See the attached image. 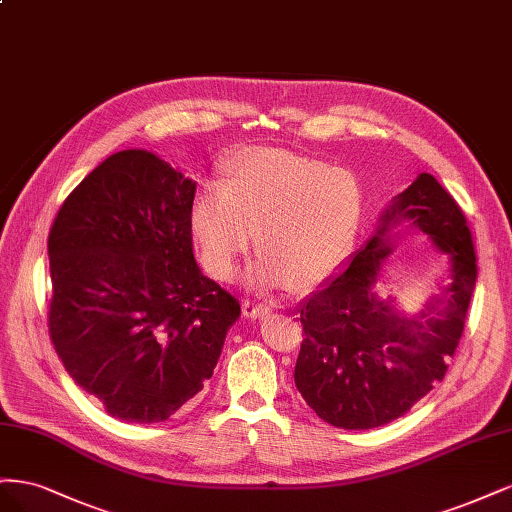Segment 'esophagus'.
<instances>
[{
    "label": "esophagus",
    "instance_id": "34e87169",
    "mask_svg": "<svg viewBox=\"0 0 512 512\" xmlns=\"http://www.w3.org/2000/svg\"><path fill=\"white\" fill-rule=\"evenodd\" d=\"M242 312H244V317L259 319V317H263V315H268L270 308H268V304L257 302V300H244V302H242Z\"/></svg>",
    "mask_w": 512,
    "mask_h": 512
}]
</instances>
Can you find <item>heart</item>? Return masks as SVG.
I'll return each instance as SVG.
<instances>
[{"instance_id":"b5f03b06","label":"heart","mask_w":512,"mask_h":512,"mask_svg":"<svg viewBox=\"0 0 512 512\" xmlns=\"http://www.w3.org/2000/svg\"><path fill=\"white\" fill-rule=\"evenodd\" d=\"M364 210L353 172L283 148H244L229 159L221 187L191 206V232L204 266L232 278L257 232L259 283L312 287L349 253Z\"/></svg>"}]
</instances>
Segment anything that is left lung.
<instances>
[{
  "label": "left lung",
  "mask_w": 512,
  "mask_h": 512,
  "mask_svg": "<svg viewBox=\"0 0 512 512\" xmlns=\"http://www.w3.org/2000/svg\"><path fill=\"white\" fill-rule=\"evenodd\" d=\"M400 220L421 228L452 259V283L417 318L395 313L373 291ZM474 285L476 251L464 212L423 172L395 197L349 268L300 308L304 340L295 387L323 421L342 430H370L406 415L447 374Z\"/></svg>",
  "instance_id": "8db88e82"
}]
</instances>
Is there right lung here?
<instances>
[{
    "instance_id": "right-lung-1",
    "label": "right lung",
    "mask_w": 512,
    "mask_h": 512,
    "mask_svg": "<svg viewBox=\"0 0 512 512\" xmlns=\"http://www.w3.org/2000/svg\"><path fill=\"white\" fill-rule=\"evenodd\" d=\"M195 183L121 151L65 197L48 234V334L108 415L159 423L204 389L240 304L193 259Z\"/></svg>"
}]
</instances>
